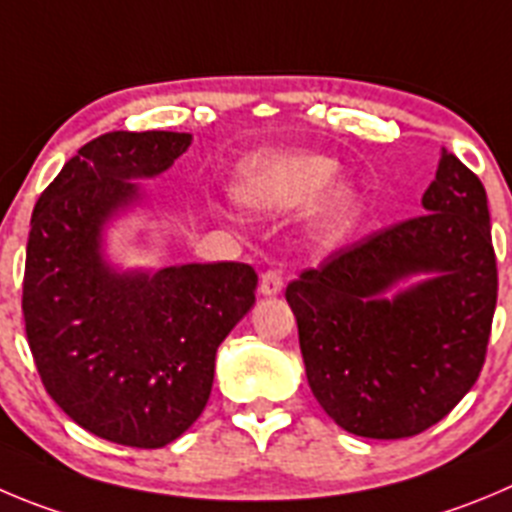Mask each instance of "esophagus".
I'll return each mask as SVG.
<instances>
[{
    "mask_svg": "<svg viewBox=\"0 0 512 512\" xmlns=\"http://www.w3.org/2000/svg\"><path fill=\"white\" fill-rule=\"evenodd\" d=\"M283 285H285L283 270H275V267H270V270L262 272V278H260V293L262 295H278L280 290H283Z\"/></svg>",
    "mask_w": 512,
    "mask_h": 512,
    "instance_id": "1",
    "label": "esophagus"
}]
</instances>
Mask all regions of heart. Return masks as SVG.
Here are the masks:
<instances>
[{
    "mask_svg": "<svg viewBox=\"0 0 512 512\" xmlns=\"http://www.w3.org/2000/svg\"><path fill=\"white\" fill-rule=\"evenodd\" d=\"M338 164L326 156H275L247 161L240 171L237 197L260 212L303 209L331 189ZM361 217V199L348 186H338L318 217V234L326 242L343 240Z\"/></svg>",
    "mask_w": 512,
    "mask_h": 512,
    "instance_id": "b5f03b06",
    "label": "heart"
}]
</instances>
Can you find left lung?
<instances>
[{
	"mask_svg": "<svg viewBox=\"0 0 512 512\" xmlns=\"http://www.w3.org/2000/svg\"><path fill=\"white\" fill-rule=\"evenodd\" d=\"M422 207L331 252L285 290L310 391L358 437L424 432L457 407L485 364L498 303L485 186L442 148ZM419 271L430 278L385 298Z\"/></svg>",
	"mask_w": 512,
	"mask_h": 512,
	"instance_id": "1",
	"label": "left lung"
}]
</instances>
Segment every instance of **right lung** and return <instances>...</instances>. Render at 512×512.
Here are the masks:
<instances>
[{
  "label": "right lung",
  "instance_id": "obj_1",
  "mask_svg": "<svg viewBox=\"0 0 512 512\" xmlns=\"http://www.w3.org/2000/svg\"><path fill=\"white\" fill-rule=\"evenodd\" d=\"M189 133L93 138L40 194L27 240L22 313L47 394L108 442L156 450L207 407L219 343L255 305L245 262L118 272L105 222L138 199L133 179L169 169Z\"/></svg>",
  "mask_w": 512,
  "mask_h": 512
}]
</instances>
